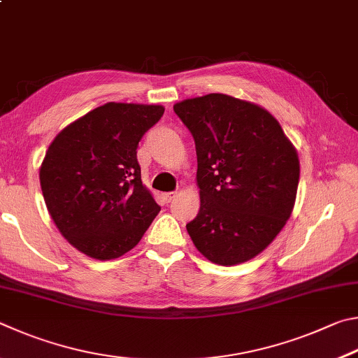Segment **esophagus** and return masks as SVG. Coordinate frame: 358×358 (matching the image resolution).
<instances>
[{"label":"esophagus","instance_id":"34e87169","mask_svg":"<svg viewBox=\"0 0 358 358\" xmlns=\"http://www.w3.org/2000/svg\"><path fill=\"white\" fill-rule=\"evenodd\" d=\"M176 196H178V193H176V192L163 193V201H165V203H171Z\"/></svg>","mask_w":358,"mask_h":358}]
</instances>
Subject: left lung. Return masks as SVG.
I'll return each mask as SVG.
<instances>
[{
	"label": "left lung",
	"instance_id": "1",
	"mask_svg": "<svg viewBox=\"0 0 358 358\" xmlns=\"http://www.w3.org/2000/svg\"><path fill=\"white\" fill-rule=\"evenodd\" d=\"M196 146L199 212L187 223L204 258L220 266L253 259L291 217L300 162L280 122L247 100L208 94L174 105Z\"/></svg>",
	"mask_w": 358,
	"mask_h": 358
}]
</instances>
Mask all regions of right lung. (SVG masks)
Here are the masks:
<instances>
[{
    "label": "right lung",
    "instance_id": "add662e5",
    "mask_svg": "<svg viewBox=\"0 0 358 358\" xmlns=\"http://www.w3.org/2000/svg\"><path fill=\"white\" fill-rule=\"evenodd\" d=\"M163 111L108 102L69 124L47 149L39 171L47 209L67 242L92 259L130 252L160 212L143 185L136 148Z\"/></svg>",
    "mask_w": 358,
    "mask_h": 358
}]
</instances>
